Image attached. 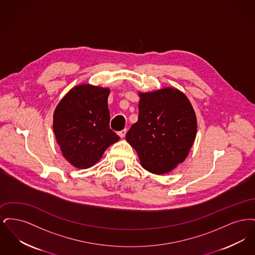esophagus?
Instances as JSON below:
<instances>
[{
  "label": "esophagus",
  "instance_id": "34e87169",
  "mask_svg": "<svg viewBox=\"0 0 255 255\" xmlns=\"http://www.w3.org/2000/svg\"><path fill=\"white\" fill-rule=\"evenodd\" d=\"M126 132H127V130H126V129H124V130H122V131L118 132V134H119L121 137H124V136H125V134H126Z\"/></svg>",
  "mask_w": 255,
  "mask_h": 255
}]
</instances>
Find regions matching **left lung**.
Returning a JSON list of instances; mask_svg holds the SVG:
<instances>
[{
	"instance_id": "obj_1",
	"label": "left lung",
	"mask_w": 255,
	"mask_h": 255,
	"mask_svg": "<svg viewBox=\"0 0 255 255\" xmlns=\"http://www.w3.org/2000/svg\"><path fill=\"white\" fill-rule=\"evenodd\" d=\"M138 119L126 133L142 166L154 174L167 173L188 155L194 142L197 120L189 100L166 88L139 94Z\"/></svg>"
}]
</instances>
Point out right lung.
<instances>
[{"mask_svg": "<svg viewBox=\"0 0 255 255\" xmlns=\"http://www.w3.org/2000/svg\"><path fill=\"white\" fill-rule=\"evenodd\" d=\"M110 90L80 85L72 89L57 105L53 131L63 156L77 168L97 162L120 136L110 129Z\"/></svg>", "mask_w": 255, "mask_h": 255, "instance_id": "obj_1", "label": "right lung"}]
</instances>
